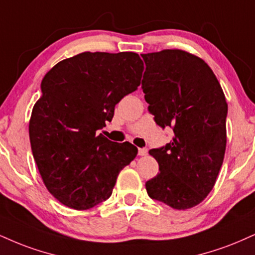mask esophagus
<instances>
[{
  "instance_id": "obj_1",
  "label": "esophagus",
  "mask_w": 255,
  "mask_h": 255,
  "mask_svg": "<svg viewBox=\"0 0 255 255\" xmlns=\"http://www.w3.org/2000/svg\"><path fill=\"white\" fill-rule=\"evenodd\" d=\"M137 154H139V155H146L147 154V149L146 148H139V149H137Z\"/></svg>"
}]
</instances>
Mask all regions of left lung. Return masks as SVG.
Listing matches in <instances>:
<instances>
[{
  "instance_id": "8db88e82",
  "label": "left lung",
  "mask_w": 255,
  "mask_h": 255,
  "mask_svg": "<svg viewBox=\"0 0 255 255\" xmlns=\"http://www.w3.org/2000/svg\"><path fill=\"white\" fill-rule=\"evenodd\" d=\"M146 64L142 91L148 112L171 142L149 154L159 164L146 182L147 194L178 210L201 203L215 185L225 158L228 113L216 76L201 58L182 50L141 54Z\"/></svg>"
}]
</instances>
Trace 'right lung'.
<instances>
[{
    "instance_id": "1",
    "label": "right lung",
    "mask_w": 255,
    "mask_h": 255,
    "mask_svg": "<svg viewBox=\"0 0 255 255\" xmlns=\"http://www.w3.org/2000/svg\"><path fill=\"white\" fill-rule=\"evenodd\" d=\"M142 71L134 52H83L45 75L29 140L46 188L60 203L85 210L108 199L120 171L136 157L135 146L100 130L116 104L136 90Z\"/></svg>"
}]
</instances>
